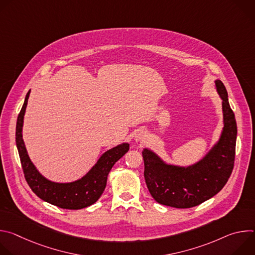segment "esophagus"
<instances>
[{"mask_svg":"<svg viewBox=\"0 0 255 255\" xmlns=\"http://www.w3.org/2000/svg\"><path fill=\"white\" fill-rule=\"evenodd\" d=\"M147 139V133L144 130H137L134 134V140L137 143H144Z\"/></svg>","mask_w":255,"mask_h":255,"instance_id":"obj_1","label":"esophagus"}]
</instances>
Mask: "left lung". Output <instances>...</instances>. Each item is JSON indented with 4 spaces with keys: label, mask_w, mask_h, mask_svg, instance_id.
<instances>
[{
    "label": "left lung",
    "mask_w": 255,
    "mask_h": 255,
    "mask_svg": "<svg viewBox=\"0 0 255 255\" xmlns=\"http://www.w3.org/2000/svg\"><path fill=\"white\" fill-rule=\"evenodd\" d=\"M215 88L222 100L223 129L214 146L198 162L180 166L163 161L154 151L144 148V177L152 198L159 204L178 209L198 206L219 193L231 175L237 125L228 94L220 80Z\"/></svg>",
    "instance_id": "left-lung-1"
}]
</instances>
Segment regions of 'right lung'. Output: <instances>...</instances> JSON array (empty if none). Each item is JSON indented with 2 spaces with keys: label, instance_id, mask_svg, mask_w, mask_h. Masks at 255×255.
Returning a JSON list of instances; mask_svg holds the SVG:
<instances>
[{
  "label": "right lung",
  "instance_id": "add662e5",
  "mask_svg": "<svg viewBox=\"0 0 255 255\" xmlns=\"http://www.w3.org/2000/svg\"><path fill=\"white\" fill-rule=\"evenodd\" d=\"M30 91L25 97L16 125V144L26 181L41 200L61 209L79 210L95 204L102 196L108 174L113 165L129 150V143H122L107 150L97 163L80 179L71 183H55L43 176L31 161L23 140V122Z\"/></svg>",
  "mask_w": 255,
  "mask_h": 255
}]
</instances>
